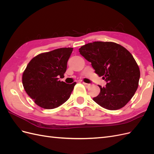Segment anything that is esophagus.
I'll return each mask as SVG.
<instances>
[{
    "label": "esophagus",
    "mask_w": 154,
    "mask_h": 154,
    "mask_svg": "<svg viewBox=\"0 0 154 154\" xmlns=\"http://www.w3.org/2000/svg\"><path fill=\"white\" fill-rule=\"evenodd\" d=\"M83 84L84 85L85 87H87L91 86V84H89V83H84V82H83Z\"/></svg>",
    "instance_id": "obj_1"
}]
</instances>
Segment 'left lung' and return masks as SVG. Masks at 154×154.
<instances>
[{
	"label": "left lung",
	"instance_id": "1",
	"mask_svg": "<svg viewBox=\"0 0 154 154\" xmlns=\"http://www.w3.org/2000/svg\"><path fill=\"white\" fill-rule=\"evenodd\" d=\"M79 52L106 84L93 97L103 108L122 109L137 91L140 71L133 56L123 46L111 42H94L79 49Z\"/></svg>",
	"mask_w": 154,
	"mask_h": 154
}]
</instances>
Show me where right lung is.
<instances>
[{"label": "right lung", "mask_w": 154, "mask_h": 154, "mask_svg": "<svg viewBox=\"0 0 154 154\" xmlns=\"http://www.w3.org/2000/svg\"><path fill=\"white\" fill-rule=\"evenodd\" d=\"M73 48H64L41 53L32 58L22 75V84L27 94L42 108L53 109L71 96L76 82L67 84L63 77Z\"/></svg>", "instance_id": "add662e5"}]
</instances>
